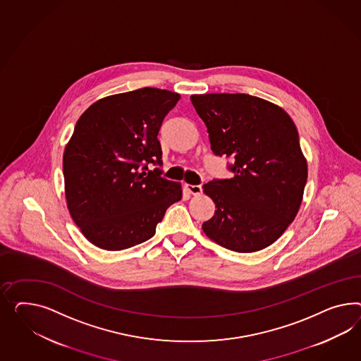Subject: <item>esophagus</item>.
<instances>
[{
	"label": "esophagus",
	"instance_id": "1",
	"mask_svg": "<svg viewBox=\"0 0 361 361\" xmlns=\"http://www.w3.org/2000/svg\"><path fill=\"white\" fill-rule=\"evenodd\" d=\"M186 190L193 195H200L202 193V186L201 185H190V184H186Z\"/></svg>",
	"mask_w": 361,
	"mask_h": 361
}]
</instances>
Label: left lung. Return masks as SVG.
Returning a JSON list of instances; mask_svg holds the SVG:
<instances>
[{
    "label": "left lung",
    "instance_id": "8db88e82",
    "mask_svg": "<svg viewBox=\"0 0 361 361\" xmlns=\"http://www.w3.org/2000/svg\"><path fill=\"white\" fill-rule=\"evenodd\" d=\"M190 99L214 155L234 159V177L202 186L216 207L202 230L227 250L260 251L283 234L302 202L307 163L297 127L281 107L250 94Z\"/></svg>",
    "mask_w": 361,
    "mask_h": 361
}]
</instances>
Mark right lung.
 <instances>
[{"label":"right lung","mask_w":361,"mask_h":361,"mask_svg":"<svg viewBox=\"0 0 361 361\" xmlns=\"http://www.w3.org/2000/svg\"><path fill=\"white\" fill-rule=\"evenodd\" d=\"M178 93L142 88L98 99L75 126L63 156L69 213L89 242L121 251L152 238L180 183L161 177L159 130Z\"/></svg>","instance_id":"right-lung-1"}]
</instances>
